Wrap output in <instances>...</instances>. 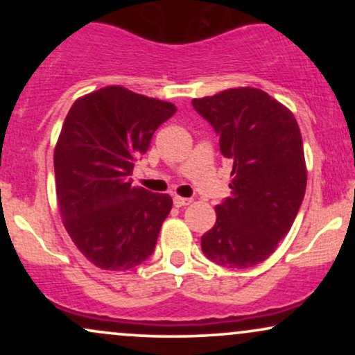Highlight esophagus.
I'll return each instance as SVG.
<instances>
[{
	"label": "esophagus",
	"instance_id": "1",
	"mask_svg": "<svg viewBox=\"0 0 355 355\" xmlns=\"http://www.w3.org/2000/svg\"><path fill=\"white\" fill-rule=\"evenodd\" d=\"M173 203H175V207H185V205H190V203H191V198L173 197Z\"/></svg>",
	"mask_w": 355,
	"mask_h": 355
}]
</instances>
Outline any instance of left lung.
Instances as JSON below:
<instances>
[{
	"label": "left lung",
	"mask_w": 355,
	"mask_h": 355,
	"mask_svg": "<svg viewBox=\"0 0 355 355\" xmlns=\"http://www.w3.org/2000/svg\"><path fill=\"white\" fill-rule=\"evenodd\" d=\"M234 162L230 197L215 207L217 222L202 250L229 268L263 262L291 230L302 205L307 168L294 115L257 88H232L191 100Z\"/></svg>",
	"instance_id": "1"
}]
</instances>
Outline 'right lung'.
Listing matches in <instances>:
<instances>
[{
    "label": "right lung",
    "instance_id": "1",
    "mask_svg": "<svg viewBox=\"0 0 355 355\" xmlns=\"http://www.w3.org/2000/svg\"><path fill=\"white\" fill-rule=\"evenodd\" d=\"M168 101L105 87L73 103L55 148L64 229L93 266L128 270L153 254L172 197L132 185L137 158L175 115Z\"/></svg>",
    "mask_w": 355,
    "mask_h": 355
}]
</instances>
